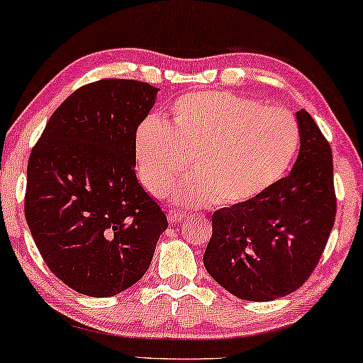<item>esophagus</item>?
<instances>
[{
  "label": "esophagus",
  "instance_id": "obj_1",
  "mask_svg": "<svg viewBox=\"0 0 363 363\" xmlns=\"http://www.w3.org/2000/svg\"><path fill=\"white\" fill-rule=\"evenodd\" d=\"M186 216H187L186 213H179V211H176V210H171V211H168V220H169V223H171V224H177V223H181Z\"/></svg>",
  "mask_w": 363,
  "mask_h": 363
}]
</instances>
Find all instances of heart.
<instances>
[{"mask_svg": "<svg viewBox=\"0 0 363 363\" xmlns=\"http://www.w3.org/2000/svg\"><path fill=\"white\" fill-rule=\"evenodd\" d=\"M298 143L297 121L284 108L200 90L179 96L163 123L143 121L134 148L140 181L153 195L168 189L191 157L195 172L172 187L171 200L195 206L254 200L286 174Z\"/></svg>", "mask_w": 363, "mask_h": 363, "instance_id": "b5f03b06", "label": "heart"}]
</instances>
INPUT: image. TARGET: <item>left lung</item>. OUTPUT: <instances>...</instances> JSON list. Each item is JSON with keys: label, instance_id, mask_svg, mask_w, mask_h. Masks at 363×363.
<instances>
[{"label": "left lung", "instance_id": "1", "mask_svg": "<svg viewBox=\"0 0 363 363\" xmlns=\"http://www.w3.org/2000/svg\"><path fill=\"white\" fill-rule=\"evenodd\" d=\"M301 150L289 174L254 200L213 213L206 272L233 296L268 302L298 289L336 216L333 153L313 118L296 113Z\"/></svg>", "mask_w": 363, "mask_h": 363}]
</instances>
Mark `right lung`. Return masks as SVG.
<instances>
[{
    "label": "right lung",
    "instance_id": "right-lung-1",
    "mask_svg": "<svg viewBox=\"0 0 363 363\" xmlns=\"http://www.w3.org/2000/svg\"><path fill=\"white\" fill-rule=\"evenodd\" d=\"M158 90L129 79L84 85L57 106L28 158V229L53 274L80 294L134 286L168 228L134 171L135 132Z\"/></svg>",
    "mask_w": 363,
    "mask_h": 363
}]
</instances>
